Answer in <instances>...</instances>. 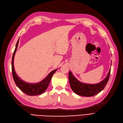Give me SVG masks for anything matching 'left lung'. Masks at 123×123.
Masks as SVG:
<instances>
[{"mask_svg":"<svg viewBox=\"0 0 123 123\" xmlns=\"http://www.w3.org/2000/svg\"><path fill=\"white\" fill-rule=\"evenodd\" d=\"M111 69L106 77L100 83L96 84H88L81 83L74 77L71 72H69V80L71 88L76 94L83 96H92L98 94L105 87L108 81Z\"/></svg>","mask_w":123,"mask_h":123,"instance_id":"8db88e82","label":"left lung"}]
</instances>
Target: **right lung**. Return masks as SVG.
I'll use <instances>...</instances> for the list:
<instances>
[{
    "instance_id": "1",
    "label": "right lung",
    "mask_w": 123,
    "mask_h": 123,
    "mask_svg": "<svg viewBox=\"0 0 123 123\" xmlns=\"http://www.w3.org/2000/svg\"><path fill=\"white\" fill-rule=\"evenodd\" d=\"M19 39L18 40L17 42L15 49L14 51L12 60V71L14 80L17 86L19 88L20 90H21L24 93H25V94L30 96L39 95L43 93V92H44L47 90L48 86H49L50 84L51 78L52 77L53 74L56 72V71L57 70V69H55L54 70H53L52 71H51L47 76L45 79L37 83H27L25 82L24 80H21L20 78L17 76V74L16 73L15 71L13 64L14 56L15 54L16 51L17 49L18 43H19Z\"/></svg>"
}]
</instances>
